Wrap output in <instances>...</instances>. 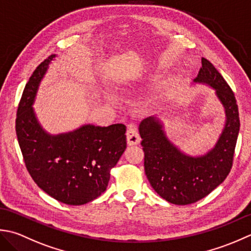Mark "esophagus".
Wrapping results in <instances>:
<instances>
[{
    "mask_svg": "<svg viewBox=\"0 0 251 251\" xmlns=\"http://www.w3.org/2000/svg\"><path fill=\"white\" fill-rule=\"evenodd\" d=\"M126 140H127V145H130V146L137 145L141 142V136H140L139 131H137L135 126H133V125L127 126Z\"/></svg>",
    "mask_w": 251,
    "mask_h": 251,
    "instance_id": "esophagus-1",
    "label": "esophagus"
}]
</instances>
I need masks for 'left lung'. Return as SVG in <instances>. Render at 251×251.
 I'll use <instances>...</instances> for the list:
<instances>
[{"instance_id":"left-lung-1","label":"left lung","mask_w":251,"mask_h":251,"mask_svg":"<svg viewBox=\"0 0 251 251\" xmlns=\"http://www.w3.org/2000/svg\"><path fill=\"white\" fill-rule=\"evenodd\" d=\"M194 81L212 86L226 109V124L212 151L201 157L186 156L167 139L155 118L148 117L140 125L148 181L160 197L180 206L201 201L226 180L233 166L240 126L233 91L208 59L201 58Z\"/></svg>"}]
</instances>
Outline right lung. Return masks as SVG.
<instances>
[{
    "mask_svg": "<svg viewBox=\"0 0 251 251\" xmlns=\"http://www.w3.org/2000/svg\"><path fill=\"white\" fill-rule=\"evenodd\" d=\"M55 55L44 59L25 84L16 115V134L25 168L35 184L56 201L80 206L106 191L126 148V126H83L60 135L45 133L32 104L41 79Z\"/></svg>",
    "mask_w": 251,
    "mask_h": 251,
    "instance_id": "obj_1",
    "label": "right lung"
}]
</instances>
